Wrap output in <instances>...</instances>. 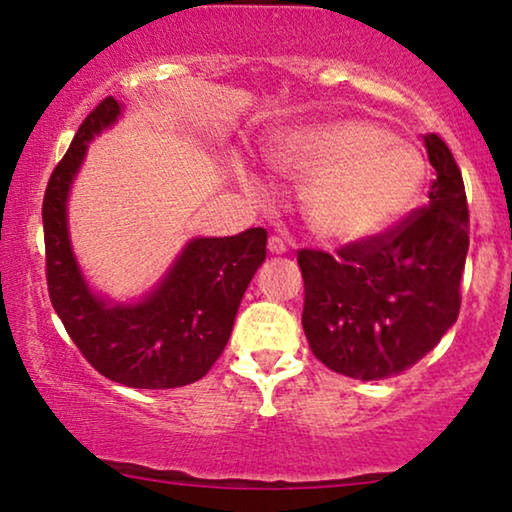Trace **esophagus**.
<instances>
[{"label":"esophagus","instance_id":"esophagus-1","mask_svg":"<svg viewBox=\"0 0 512 512\" xmlns=\"http://www.w3.org/2000/svg\"><path fill=\"white\" fill-rule=\"evenodd\" d=\"M268 249H270V254L282 256V254H286V242L282 240V237H275V235H272L270 240H268Z\"/></svg>","mask_w":512,"mask_h":512}]
</instances>
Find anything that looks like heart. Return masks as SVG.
Wrapping results in <instances>:
<instances>
[{
  "label": "heart",
  "instance_id": "obj_1",
  "mask_svg": "<svg viewBox=\"0 0 512 512\" xmlns=\"http://www.w3.org/2000/svg\"><path fill=\"white\" fill-rule=\"evenodd\" d=\"M265 158L303 184L312 233L338 244L370 240L396 226L417 205L426 181L419 146L368 118L284 130L265 146Z\"/></svg>",
  "mask_w": 512,
  "mask_h": 512
}]
</instances>
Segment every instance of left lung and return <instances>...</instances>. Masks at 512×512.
Segmentation results:
<instances>
[{
    "label": "left lung",
    "instance_id": "8db88e82",
    "mask_svg": "<svg viewBox=\"0 0 512 512\" xmlns=\"http://www.w3.org/2000/svg\"><path fill=\"white\" fill-rule=\"evenodd\" d=\"M424 146L436 170L429 205L338 256L298 251L310 349L354 380H387L415 366L459 317L468 254L464 179L443 139L426 135Z\"/></svg>",
    "mask_w": 512,
    "mask_h": 512
}]
</instances>
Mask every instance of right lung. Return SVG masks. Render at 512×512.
Listing matches in <instances>:
<instances>
[{
  "label": "right lung",
  "mask_w": 512,
  "mask_h": 512,
  "mask_svg": "<svg viewBox=\"0 0 512 512\" xmlns=\"http://www.w3.org/2000/svg\"><path fill=\"white\" fill-rule=\"evenodd\" d=\"M121 109L114 97L97 104L48 179L41 207L48 296L97 373L132 389L184 387L205 377L226 349L244 291L265 261L268 230L195 237L135 303H114L90 289L69 240L67 198L88 144Z\"/></svg>",
  "instance_id": "add662e5"
}]
</instances>
